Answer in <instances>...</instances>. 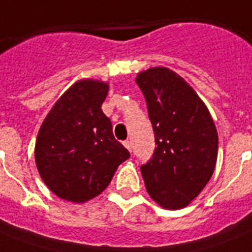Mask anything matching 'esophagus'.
<instances>
[{"mask_svg": "<svg viewBox=\"0 0 252 252\" xmlns=\"http://www.w3.org/2000/svg\"><path fill=\"white\" fill-rule=\"evenodd\" d=\"M123 144H124V146H126V149L129 150V152H132V142H130L129 140H126V141H124Z\"/></svg>", "mask_w": 252, "mask_h": 252, "instance_id": "esophagus-1", "label": "esophagus"}]
</instances>
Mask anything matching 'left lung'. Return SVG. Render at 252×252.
Segmentation results:
<instances>
[{
    "label": "left lung",
    "mask_w": 252,
    "mask_h": 252,
    "mask_svg": "<svg viewBox=\"0 0 252 252\" xmlns=\"http://www.w3.org/2000/svg\"><path fill=\"white\" fill-rule=\"evenodd\" d=\"M156 150L141 174L150 197L165 209H182L203 191L217 162L219 134L209 110L184 78L168 68L140 72Z\"/></svg>",
    "instance_id": "1"
}]
</instances>
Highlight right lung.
<instances>
[{
  "instance_id": "add662e5",
  "label": "right lung",
  "mask_w": 252,
  "mask_h": 252,
  "mask_svg": "<svg viewBox=\"0 0 252 252\" xmlns=\"http://www.w3.org/2000/svg\"><path fill=\"white\" fill-rule=\"evenodd\" d=\"M108 84L80 80L57 99L41 124L35 162L45 186L60 199L86 203L110 184L129 152L112 133L102 104Z\"/></svg>"
}]
</instances>
